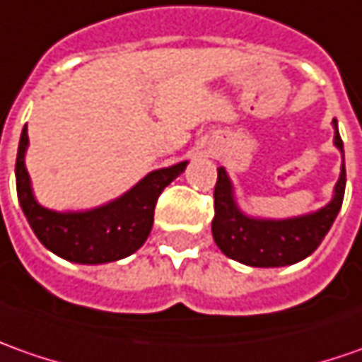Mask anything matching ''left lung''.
Here are the masks:
<instances>
[{
    "mask_svg": "<svg viewBox=\"0 0 362 362\" xmlns=\"http://www.w3.org/2000/svg\"><path fill=\"white\" fill-rule=\"evenodd\" d=\"M337 128V122H334ZM334 144L343 152V140L339 130ZM346 172L341 170V178L334 188L330 204L320 208L315 214L293 220H255L246 218L238 212L232 200L230 180L224 168H218L214 186V218L212 236L224 255L248 267H286L313 255L325 234L330 230L344 198Z\"/></svg>",
    "mask_w": 362,
    "mask_h": 362,
    "instance_id": "obj_1",
    "label": "left lung"
}]
</instances>
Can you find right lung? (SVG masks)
Returning a JSON list of instances; mask_svg holds the SVG:
<instances>
[{"label": "right lung", "instance_id": "obj_1", "mask_svg": "<svg viewBox=\"0 0 362 362\" xmlns=\"http://www.w3.org/2000/svg\"><path fill=\"white\" fill-rule=\"evenodd\" d=\"M25 148L28 130L23 128L16 160V186L23 214L45 248L66 260L81 264L112 262L136 252L152 230L158 196L188 164L180 162L176 166L148 174L130 192L112 204L90 212L59 214L35 202L23 164Z\"/></svg>", "mask_w": 362, "mask_h": 362}]
</instances>
